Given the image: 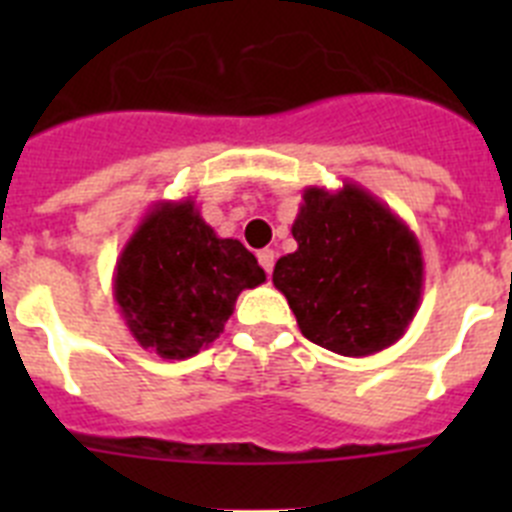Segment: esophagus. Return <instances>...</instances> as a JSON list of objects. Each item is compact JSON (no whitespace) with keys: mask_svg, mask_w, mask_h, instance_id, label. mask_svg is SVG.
<instances>
[{"mask_svg":"<svg viewBox=\"0 0 512 512\" xmlns=\"http://www.w3.org/2000/svg\"><path fill=\"white\" fill-rule=\"evenodd\" d=\"M274 261H277V256H274V251H271V248H264V251H259V264H261V269L266 271V274H271V269H274Z\"/></svg>","mask_w":512,"mask_h":512,"instance_id":"1","label":"esophagus"}]
</instances>
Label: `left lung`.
<instances>
[{
	"label": "left lung",
	"mask_w": 512,
	"mask_h": 512,
	"mask_svg": "<svg viewBox=\"0 0 512 512\" xmlns=\"http://www.w3.org/2000/svg\"><path fill=\"white\" fill-rule=\"evenodd\" d=\"M297 251L274 266L302 336L341 356H372L405 336L423 295V251L400 215L354 182L307 187Z\"/></svg>",
	"instance_id": "left-lung-1"
}]
</instances>
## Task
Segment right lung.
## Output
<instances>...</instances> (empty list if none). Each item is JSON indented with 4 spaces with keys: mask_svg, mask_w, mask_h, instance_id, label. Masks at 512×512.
<instances>
[{
    "mask_svg": "<svg viewBox=\"0 0 512 512\" xmlns=\"http://www.w3.org/2000/svg\"><path fill=\"white\" fill-rule=\"evenodd\" d=\"M266 282L256 256L220 238L194 200L156 202L122 248L112 292L130 336L161 359L210 346L243 289Z\"/></svg>",
    "mask_w": 512,
    "mask_h": 512,
    "instance_id": "add662e5",
    "label": "right lung"
}]
</instances>
